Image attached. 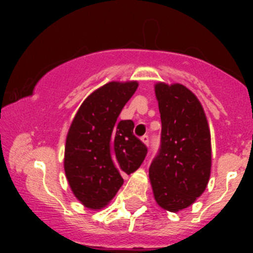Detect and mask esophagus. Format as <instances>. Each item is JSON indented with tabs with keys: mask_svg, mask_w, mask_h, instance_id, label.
Segmentation results:
<instances>
[{
	"mask_svg": "<svg viewBox=\"0 0 253 253\" xmlns=\"http://www.w3.org/2000/svg\"><path fill=\"white\" fill-rule=\"evenodd\" d=\"M142 142L144 143L146 146H148V144H149V137H148V135H143V137H142Z\"/></svg>",
	"mask_w": 253,
	"mask_h": 253,
	"instance_id": "esophagus-1",
	"label": "esophagus"
}]
</instances>
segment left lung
<instances>
[{
    "label": "left lung",
    "mask_w": 253,
    "mask_h": 253,
    "mask_svg": "<svg viewBox=\"0 0 253 253\" xmlns=\"http://www.w3.org/2000/svg\"><path fill=\"white\" fill-rule=\"evenodd\" d=\"M161 114V148L149 167L157 204L180 211L204 193L211 169L210 130L204 109L180 84L154 86Z\"/></svg>",
    "instance_id": "left-lung-1"
}]
</instances>
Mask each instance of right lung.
I'll return each instance as SVG.
<instances>
[{"instance_id":"obj_1","label":"right lung","mask_w":253,"mask_h":253,"mask_svg":"<svg viewBox=\"0 0 253 253\" xmlns=\"http://www.w3.org/2000/svg\"><path fill=\"white\" fill-rule=\"evenodd\" d=\"M138 82H109L78 109L66 139L64 171L76 198L101 209L122 187L123 176L139 169L147 147L133 134L131 120H119Z\"/></svg>"}]
</instances>
